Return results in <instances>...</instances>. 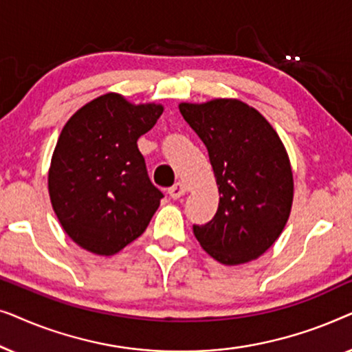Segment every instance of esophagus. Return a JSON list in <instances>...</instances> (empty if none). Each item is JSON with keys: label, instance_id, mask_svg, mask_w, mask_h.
I'll list each match as a JSON object with an SVG mask.
<instances>
[{"label": "esophagus", "instance_id": "34e87169", "mask_svg": "<svg viewBox=\"0 0 352 352\" xmlns=\"http://www.w3.org/2000/svg\"><path fill=\"white\" fill-rule=\"evenodd\" d=\"M168 194H170L171 199L177 200V199H181V197L186 194V187H184V184H182V182H176L175 186L168 189Z\"/></svg>", "mask_w": 352, "mask_h": 352}]
</instances>
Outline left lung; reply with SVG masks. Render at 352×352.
I'll use <instances>...</instances> for the list:
<instances>
[{
    "label": "left lung",
    "mask_w": 352,
    "mask_h": 352,
    "mask_svg": "<svg viewBox=\"0 0 352 352\" xmlns=\"http://www.w3.org/2000/svg\"><path fill=\"white\" fill-rule=\"evenodd\" d=\"M213 166L219 190L214 218L194 226L201 248L235 266L261 256L278 239L293 204L288 153L271 123L239 99L181 102Z\"/></svg>",
    "instance_id": "1"
}]
</instances>
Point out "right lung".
<instances>
[{
	"instance_id": "obj_1",
	"label": "right lung",
	"mask_w": 352,
	"mask_h": 352,
	"mask_svg": "<svg viewBox=\"0 0 352 352\" xmlns=\"http://www.w3.org/2000/svg\"><path fill=\"white\" fill-rule=\"evenodd\" d=\"M162 113L160 104L134 105L107 93L62 128L47 189L60 226L81 248L110 256L151 223L163 194L148 179L138 139Z\"/></svg>"
}]
</instances>
